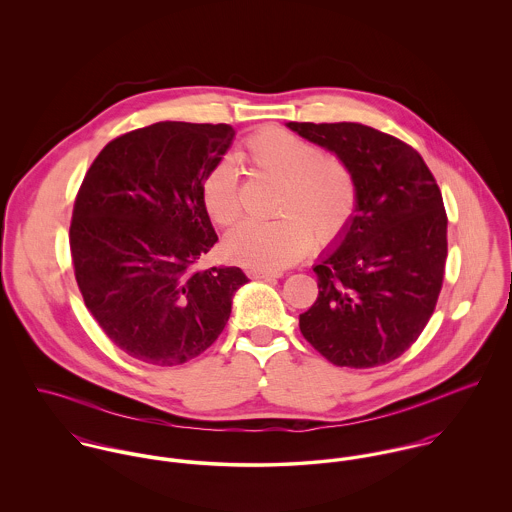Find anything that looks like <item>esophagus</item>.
Instances as JSON below:
<instances>
[{
    "label": "esophagus",
    "mask_w": 512,
    "mask_h": 512,
    "mask_svg": "<svg viewBox=\"0 0 512 512\" xmlns=\"http://www.w3.org/2000/svg\"><path fill=\"white\" fill-rule=\"evenodd\" d=\"M248 276L252 280H272V278H282L284 272H280V270H248Z\"/></svg>",
    "instance_id": "1"
}]
</instances>
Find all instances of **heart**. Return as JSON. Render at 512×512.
I'll use <instances>...</instances> for the list:
<instances>
[{
  "label": "heart",
  "mask_w": 512,
  "mask_h": 512,
  "mask_svg": "<svg viewBox=\"0 0 512 512\" xmlns=\"http://www.w3.org/2000/svg\"><path fill=\"white\" fill-rule=\"evenodd\" d=\"M254 173L282 183L272 222H244L224 240V254L242 266L276 270L303 258L313 244L333 242L349 224L357 205L351 169L295 134L266 128L254 134L240 155ZM201 199L219 226L242 215L238 179L230 163H219L203 179Z\"/></svg>",
  "instance_id": "b5f03b06"
}]
</instances>
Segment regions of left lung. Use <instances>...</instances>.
Here are the masks:
<instances>
[{"label": "left lung", "mask_w": 512, "mask_h": 512, "mask_svg": "<svg viewBox=\"0 0 512 512\" xmlns=\"http://www.w3.org/2000/svg\"><path fill=\"white\" fill-rule=\"evenodd\" d=\"M288 128L337 153L357 187L339 246L313 268L319 295L299 315L301 335L333 365H386L416 343L438 303L447 258L438 183L414 147L370 126Z\"/></svg>", "instance_id": "left-lung-1"}]
</instances>
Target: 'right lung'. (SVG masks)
Returning a JSON list of instances; mask_svg holds the SVG:
<instances>
[{"label": "right lung", "instance_id": "obj_1", "mask_svg": "<svg viewBox=\"0 0 512 512\" xmlns=\"http://www.w3.org/2000/svg\"><path fill=\"white\" fill-rule=\"evenodd\" d=\"M228 124L157 122L98 153L74 199V278L108 339L147 365H183L219 339L236 266L195 270L219 240L201 199L232 144Z\"/></svg>", "mask_w": 512, "mask_h": 512}]
</instances>
